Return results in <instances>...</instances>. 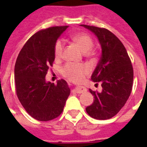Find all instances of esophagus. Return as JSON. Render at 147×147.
Listing matches in <instances>:
<instances>
[{"instance_id": "esophagus-1", "label": "esophagus", "mask_w": 147, "mask_h": 147, "mask_svg": "<svg viewBox=\"0 0 147 147\" xmlns=\"http://www.w3.org/2000/svg\"><path fill=\"white\" fill-rule=\"evenodd\" d=\"M86 90H87L86 88L83 86L76 87V88H74V90H73V91L74 92V93H83V92H85Z\"/></svg>"}]
</instances>
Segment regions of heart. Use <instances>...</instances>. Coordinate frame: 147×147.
<instances>
[{"label":"heart","mask_w":147,"mask_h":147,"mask_svg":"<svg viewBox=\"0 0 147 147\" xmlns=\"http://www.w3.org/2000/svg\"><path fill=\"white\" fill-rule=\"evenodd\" d=\"M73 40L80 46L84 53L88 52L92 49L93 41L89 35L86 34H78L73 37ZM63 50L62 40H59L54 45V56L56 59L61 57ZM90 72L89 67L84 64H76L73 62H67L61 69L62 74L67 80L73 82H80L84 76Z\"/></svg>","instance_id":"1"}]
</instances>
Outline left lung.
Returning a JSON list of instances; mask_svg holds the SVG:
<instances>
[{"mask_svg": "<svg viewBox=\"0 0 147 147\" xmlns=\"http://www.w3.org/2000/svg\"><path fill=\"white\" fill-rule=\"evenodd\" d=\"M93 32L98 40L102 54L91 80L101 82V92L93 91V102L85 108L90 116L105 120L113 117L124 107L132 91L133 68L125 47L106 28L80 25Z\"/></svg>", "mask_w": 147, "mask_h": 147, "instance_id": "1", "label": "left lung"}]
</instances>
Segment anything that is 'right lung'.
<instances>
[{
	"instance_id": "add662e5",
	"label": "right lung",
	"mask_w": 147,
	"mask_h": 147,
	"mask_svg": "<svg viewBox=\"0 0 147 147\" xmlns=\"http://www.w3.org/2000/svg\"><path fill=\"white\" fill-rule=\"evenodd\" d=\"M67 27H51L34 34L23 45L15 62L19 101L32 118L41 121L58 117L71 93L65 80H58L55 85L45 80L55 59L54 45Z\"/></svg>"
}]
</instances>
